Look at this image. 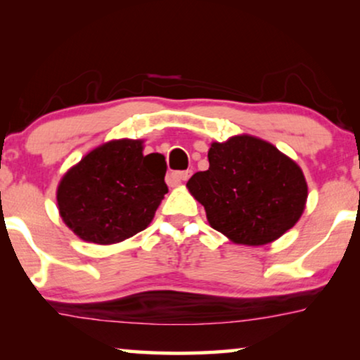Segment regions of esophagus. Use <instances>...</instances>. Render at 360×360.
Wrapping results in <instances>:
<instances>
[{
	"mask_svg": "<svg viewBox=\"0 0 360 360\" xmlns=\"http://www.w3.org/2000/svg\"><path fill=\"white\" fill-rule=\"evenodd\" d=\"M191 176V170H181V172H174L172 174V180L175 184H181V181H186Z\"/></svg>",
	"mask_w": 360,
	"mask_h": 360,
	"instance_id": "1",
	"label": "esophagus"
}]
</instances>
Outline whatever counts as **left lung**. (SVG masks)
Segmentation results:
<instances>
[{"label": "left lung", "instance_id": "obj_1", "mask_svg": "<svg viewBox=\"0 0 360 360\" xmlns=\"http://www.w3.org/2000/svg\"><path fill=\"white\" fill-rule=\"evenodd\" d=\"M210 169L188 180L211 228L236 244L264 245L292 229L308 198L304 175L277 147L243 134L213 142Z\"/></svg>", "mask_w": 360, "mask_h": 360}]
</instances>
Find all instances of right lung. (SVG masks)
Listing matches in <instances>:
<instances>
[{"label": "right lung", "mask_w": 360, "mask_h": 360, "mask_svg": "<svg viewBox=\"0 0 360 360\" xmlns=\"http://www.w3.org/2000/svg\"><path fill=\"white\" fill-rule=\"evenodd\" d=\"M165 172V157L144 154L142 141H110L62 176L58 213L86 243H121L150 224L169 191Z\"/></svg>", "instance_id": "right-lung-1"}]
</instances>
